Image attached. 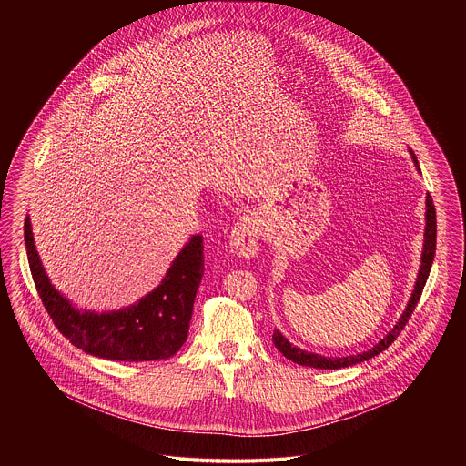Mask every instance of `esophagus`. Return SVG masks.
Listing matches in <instances>:
<instances>
[{"mask_svg":"<svg viewBox=\"0 0 466 466\" xmlns=\"http://www.w3.org/2000/svg\"><path fill=\"white\" fill-rule=\"evenodd\" d=\"M258 238H260V224H258V220L255 217H251V215H246L231 229L229 249L238 258L249 260L260 249Z\"/></svg>","mask_w":466,"mask_h":466,"instance_id":"esophagus-1","label":"esophagus"}]
</instances>
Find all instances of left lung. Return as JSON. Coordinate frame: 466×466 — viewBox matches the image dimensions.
Returning <instances> with one entry per match:
<instances>
[{"label": "left lung", "mask_w": 466, "mask_h": 466, "mask_svg": "<svg viewBox=\"0 0 466 466\" xmlns=\"http://www.w3.org/2000/svg\"><path fill=\"white\" fill-rule=\"evenodd\" d=\"M412 154V150H410ZM412 159L418 167V159L416 156L412 154ZM420 170V167H418ZM425 240H423V251H421V266L418 270V278H416V285H414V290H412V296L403 310V314L400 316L399 323L393 327V330L388 333L384 339H380L379 344H375L371 350L368 351H362V353H357V355H350V357H325V355H319V353H310V351H305V350H299L296 346H292L281 333L278 330H274L272 333V342L274 346L278 348V351L296 362V364H301V366H309V368H319V370H339V368H348V366H353V364H359V362H364L375 355H379L380 351H384L386 348L391 346V342H395V339L399 337L400 332L403 330V327L407 325L412 310L416 309L418 301H420V296L423 292V287L427 283V278H429V272H431V267H432V260H434V253H436V208H434V202L431 194H427V199H425Z\"/></svg>", "instance_id": "obj_1"}]
</instances>
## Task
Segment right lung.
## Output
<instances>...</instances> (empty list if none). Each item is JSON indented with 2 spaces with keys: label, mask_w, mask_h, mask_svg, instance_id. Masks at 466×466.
Returning <instances> with one entry per match:
<instances>
[{
  "label": "right lung",
  "mask_w": 466,
  "mask_h": 466,
  "mask_svg": "<svg viewBox=\"0 0 466 466\" xmlns=\"http://www.w3.org/2000/svg\"><path fill=\"white\" fill-rule=\"evenodd\" d=\"M25 246L39 298L57 330L82 351L124 362L168 359L185 344L204 274L202 237L194 235L176 257L161 285L136 305L116 312H82L50 283L39 260L30 218Z\"/></svg>",
  "instance_id": "1"
}]
</instances>
